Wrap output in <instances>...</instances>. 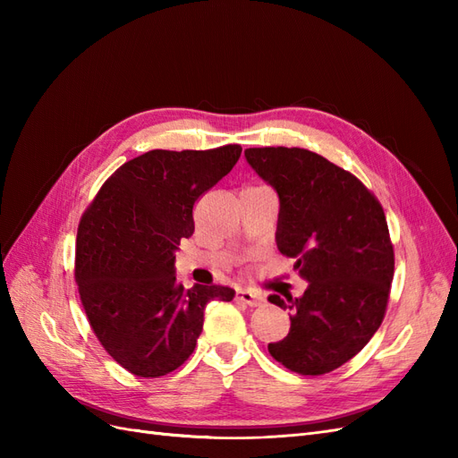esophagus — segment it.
Listing matches in <instances>:
<instances>
[{"label":"esophagus","instance_id":"34e87169","mask_svg":"<svg viewBox=\"0 0 458 458\" xmlns=\"http://www.w3.org/2000/svg\"><path fill=\"white\" fill-rule=\"evenodd\" d=\"M237 300L244 301L246 306H250V308H258L263 301H266V298H263L261 294L252 293V290H237Z\"/></svg>","mask_w":458,"mask_h":458}]
</instances>
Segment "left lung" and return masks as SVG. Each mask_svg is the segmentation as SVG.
Returning a JSON list of instances; mask_svg holds the SVG:
<instances>
[{
    "label": "left lung",
    "mask_w": 458,
    "mask_h": 458,
    "mask_svg": "<svg viewBox=\"0 0 458 458\" xmlns=\"http://www.w3.org/2000/svg\"><path fill=\"white\" fill-rule=\"evenodd\" d=\"M244 155L279 195L276 246L310 281L301 298L269 296L290 310V330L267 350L303 377L327 374L361 352L384 321L395 259L382 204L317 152L261 147Z\"/></svg>",
    "instance_id": "8db88e82"
}]
</instances>
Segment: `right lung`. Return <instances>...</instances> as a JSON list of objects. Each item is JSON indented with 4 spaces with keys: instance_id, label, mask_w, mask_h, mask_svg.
Returning <instances> with one entry per match:
<instances>
[{
    "instance_id": "right-lung-1",
    "label": "right lung",
    "mask_w": 458,
    "mask_h": 458,
    "mask_svg": "<svg viewBox=\"0 0 458 458\" xmlns=\"http://www.w3.org/2000/svg\"><path fill=\"white\" fill-rule=\"evenodd\" d=\"M242 152L155 148L110 175L78 225L74 279L91 330L114 361L141 378L182 367L195 352L206 303L234 290L175 279V250L195 233L192 208Z\"/></svg>"
}]
</instances>
